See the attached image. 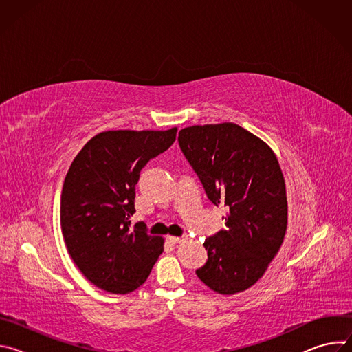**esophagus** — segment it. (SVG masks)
Masks as SVG:
<instances>
[{"label":"esophagus","mask_w":352,"mask_h":352,"mask_svg":"<svg viewBox=\"0 0 352 352\" xmlns=\"http://www.w3.org/2000/svg\"><path fill=\"white\" fill-rule=\"evenodd\" d=\"M168 241H170V242H173V243H179V242H182V241H184V238H181V236H173V235H170V236H168Z\"/></svg>","instance_id":"esophagus-1"}]
</instances>
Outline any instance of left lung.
I'll return each mask as SVG.
<instances>
[{
	"label": "left lung",
	"mask_w": 352,
	"mask_h": 352,
	"mask_svg": "<svg viewBox=\"0 0 352 352\" xmlns=\"http://www.w3.org/2000/svg\"><path fill=\"white\" fill-rule=\"evenodd\" d=\"M182 153L216 206L230 209L226 230L205 239L199 280L221 295L252 287L274 259L288 224L283 171L272 147L232 122L179 131Z\"/></svg>",
	"instance_id": "left-lung-1"
}]
</instances>
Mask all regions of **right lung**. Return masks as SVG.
Here are the masks:
<instances>
[{"mask_svg":"<svg viewBox=\"0 0 352 352\" xmlns=\"http://www.w3.org/2000/svg\"><path fill=\"white\" fill-rule=\"evenodd\" d=\"M167 131H104L74 159L61 193V231L72 261L100 289L128 294L148 277L164 238L131 227L140 170L175 142Z\"/></svg>","mask_w":352,"mask_h":352,"instance_id":"1","label":"right lung"}]
</instances>
